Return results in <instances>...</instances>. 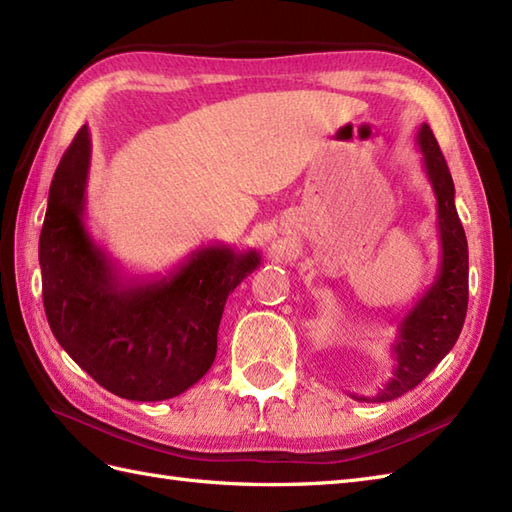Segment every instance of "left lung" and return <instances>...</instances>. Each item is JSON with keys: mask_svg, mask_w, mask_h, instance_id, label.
Returning a JSON list of instances; mask_svg holds the SVG:
<instances>
[{"mask_svg": "<svg viewBox=\"0 0 512 512\" xmlns=\"http://www.w3.org/2000/svg\"><path fill=\"white\" fill-rule=\"evenodd\" d=\"M416 140L424 171L438 200L440 268L433 284L398 325V339L391 345L396 361L394 374L374 398L350 394L361 402L394 400L420 385L458 341L469 306V244L455 211L453 178L427 123H422Z\"/></svg>", "mask_w": 512, "mask_h": 512, "instance_id": "1", "label": "left lung"}]
</instances>
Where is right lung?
Listing matches in <instances>:
<instances>
[{"label":"right lung","mask_w":512,"mask_h":512,"mask_svg":"<svg viewBox=\"0 0 512 512\" xmlns=\"http://www.w3.org/2000/svg\"><path fill=\"white\" fill-rule=\"evenodd\" d=\"M90 158L83 125L54 171L39 237L50 330L112 394L140 402L180 396L211 369L226 299L262 257L209 246L165 277H125L85 228Z\"/></svg>","instance_id":"1"}]
</instances>
